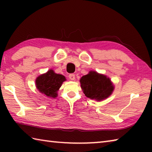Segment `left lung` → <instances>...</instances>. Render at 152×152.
Returning a JSON list of instances; mask_svg holds the SVG:
<instances>
[{
    "label": "left lung",
    "mask_w": 152,
    "mask_h": 152,
    "mask_svg": "<svg viewBox=\"0 0 152 152\" xmlns=\"http://www.w3.org/2000/svg\"><path fill=\"white\" fill-rule=\"evenodd\" d=\"M66 80L65 76L56 74L52 69H50L47 72L37 77L35 86L41 93L50 98H56L58 91Z\"/></svg>",
    "instance_id": "8db88e82"
}]
</instances>
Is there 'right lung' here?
<instances>
[{"label": "right lung", "instance_id": "right-lung-1", "mask_svg": "<svg viewBox=\"0 0 152 152\" xmlns=\"http://www.w3.org/2000/svg\"><path fill=\"white\" fill-rule=\"evenodd\" d=\"M81 88L86 97L97 101H103L113 93L114 86L109 78L95 71L89 72L80 80Z\"/></svg>", "mask_w": 152, "mask_h": 152}]
</instances>
